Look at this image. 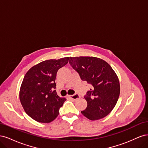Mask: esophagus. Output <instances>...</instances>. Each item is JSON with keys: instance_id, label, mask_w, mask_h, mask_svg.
Returning <instances> with one entry per match:
<instances>
[{"instance_id": "esophagus-1", "label": "esophagus", "mask_w": 148, "mask_h": 148, "mask_svg": "<svg viewBox=\"0 0 148 148\" xmlns=\"http://www.w3.org/2000/svg\"><path fill=\"white\" fill-rule=\"evenodd\" d=\"M68 98H70V99H71L73 100H77L79 98V96L77 94H76L75 95H68L66 96Z\"/></svg>"}]
</instances>
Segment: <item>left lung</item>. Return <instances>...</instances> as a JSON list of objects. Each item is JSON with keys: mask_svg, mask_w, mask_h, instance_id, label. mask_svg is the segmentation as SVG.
<instances>
[{"mask_svg": "<svg viewBox=\"0 0 148 148\" xmlns=\"http://www.w3.org/2000/svg\"><path fill=\"white\" fill-rule=\"evenodd\" d=\"M69 63L83 81L91 85L84 97L88 105L82 114L91 120L105 117L113 110L119 97L117 74L107 62L95 57H70Z\"/></svg>", "mask_w": 148, "mask_h": 148, "instance_id": "left-lung-1", "label": "left lung"}]
</instances>
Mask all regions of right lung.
Wrapping results in <instances>:
<instances>
[{"mask_svg":"<svg viewBox=\"0 0 148 148\" xmlns=\"http://www.w3.org/2000/svg\"><path fill=\"white\" fill-rule=\"evenodd\" d=\"M69 57L50 59L33 66L25 75L20 89V100L25 112L41 123H50L59 115L66 100L54 89L57 71L68 64Z\"/></svg>","mask_w":148,"mask_h":148,"instance_id":"right-lung-1","label":"right lung"}]
</instances>
